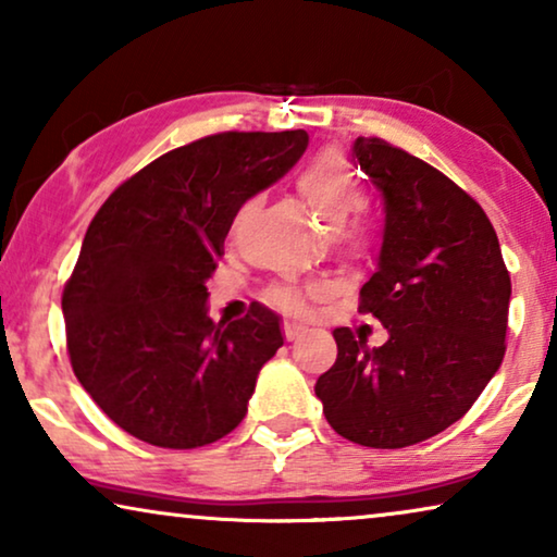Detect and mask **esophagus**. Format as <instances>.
Segmentation results:
<instances>
[{
	"mask_svg": "<svg viewBox=\"0 0 557 557\" xmlns=\"http://www.w3.org/2000/svg\"><path fill=\"white\" fill-rule=\"evenodd\" d=\"M301 332H304V324L301 322H296V319H286V322H284V334H286L288 342L299 337Z\"/></svg>",
	"mask_w": 557,
	"mask_h": 557,
	"instance_id": "1",
	"label": "esophagus"
}]
</instances>
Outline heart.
<instances>
[{
    "instance_id": "1",
    "label": "heart",
    "mask_w": 557,
    "mask_h": 557,
    "mask_svg": "<svg viewBox=\"0 0 557 557\" xmlns=\"http://www.w3.org/2000/svg\"><path fill=\"white\" fill-rule=\"evenodd\" d=\"M296 189L324 231H334L362 202L357 177L339 154H319L309 164H304L301 172L296 174ZM334 238L345 250H362L370 243V231L355 223L334 231ZM273 301L281 307L299 309L301 294L296 288H278V292H273Z\"/></svg>"
}]
</instances>
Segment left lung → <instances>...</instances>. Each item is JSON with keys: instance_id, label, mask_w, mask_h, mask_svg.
Returning <instances> with one entry per match:
<instances>
[{"instance_id": "left-lung-1", "label": "left lung", "mask_w": 557, "mask_h": 557, "mask_svg": "<svg viewBox=\"0 0 557 557\" xmlns=\"http://www.w3.org/2000/svg\"><path fill=\"white\" fill-rule=\"evenodd\" d=\"M352 157L385 202L360 311L387 339L337 326L314 393L339 436L403 448L459 421L499 370L512 284L486 212L446 174L377 136H357Z\"/></svg>"}]
</instances>
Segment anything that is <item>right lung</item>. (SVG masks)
Masks as SVG:
<instances>
[{
  "mask_svg": "<svg viewBox=\"0 0 557 557\" xmlns=\"http://www.w3.org/2000/svg\"><path fill=\"white\" fill-rule=\"evenodd\" d=\"M309 134L225 132L172 149L128 177L90 220L63 292L78 383L119 429L162 448L223 438L284 345L256 304L212 322L208 286L243 202L284 177Z\"/></svg>",
  "mask_w": 557,
  "mask_h": 557,
  "instance_id": "1",
  "label": "right lung"
}]
</instances>
